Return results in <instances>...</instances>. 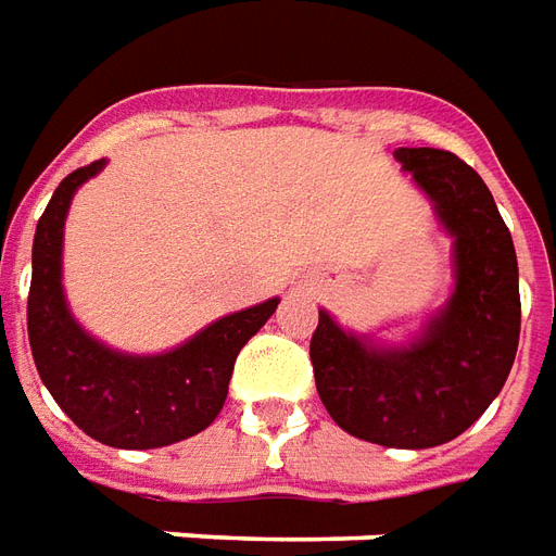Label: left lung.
Returning <instances> with one entry per match:
<instances>
[{"label":"left lung","mask_w":556,"mask_h":556,"mask_svg":"<svg viewBox=\"0 0 556 556\" xmlns=\"http://www.w3.org/2000/svg\"><path fill=\"white\" fill-rule=\"evenodd\" d=\"M455 236V293L419 341L371 348L320 311L311 365L323 407L377 446L428 448L464 434L500 395L521 334L518 260L482 176L443 149H395Z\"/></svg>","instance_id":"8db88e82"}]
</instances>
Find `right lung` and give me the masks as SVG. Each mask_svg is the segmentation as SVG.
<instances>
[{
    "instance_id": "add662e5",
    "label": "right lung",
    "mask_w": 556,
    "mask_h": 556,
    "mask_svg": "<svg viewBox=\"0 0 556 556\" xmlns=\"http://www.w3.org/2000/svg\"><path fill=\"white\" fill-rule=\"evenodd\" d=\"M101 167L104 161H92L68 173L38 218L26 305L29 348L50 395L98 443L170 446L215 422L239 350L275 314L278 299L215 320L161 356H125L98 344L74 323L62 296V227L74 191Z\"/></svg>"
}]
</instances>
